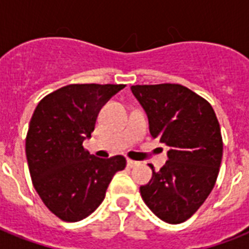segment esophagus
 <instances>
[{"label": "esophagus", "instance_id": "esophagus-1", "mask_svg": "<svg viewBox=\"0 0 249 249\" xmlns=\"http://www.w3.org/2000/svg\"><path fill=\"white\" fill-rule=\"evenodd\" d=\"M126 165H128L129 168H136V166L140 165V163H138V161H134V160L128 159V161H126Z\"/></svg>", "mask_w": 249, "mask_h": 249}]
</instances>
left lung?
Instances as JSON below:
<instances>
[{"mask_svg":"<svg viewBox=\"0 0 249 249\" xmlns=\"http://www.w3.org/2000/svg\"><path fill=\"white\" fill-rule=\"evenodd\" d=\"M147 115L152 138L168 147V161L140 187L148 208L168 224L193 216L216 183L222 137L216 113L204 98L178 84L133 85Z\"/></svg>","mask_w":249,"mask_h":249,"instance_id":"obj_1","label":"left lung"}]
</instances>
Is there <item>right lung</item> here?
Masks as SVG:
<instances>
[{
  "mask_svg": "<svg viewBox=\"0 0 249 249\" xmlns=\"http://www.w3.org/2000/svg\"><path fill=\"white\" fill-rule=\"evenodd\" d=\"M125 85L73 84L41 99L25 138L32 183L41 200L60 220L81 221L99 207L124 156L101 159L83 142L91 137L98 113Z\"/></svg>",
  "mask_w": 249,
  "mask_h": 249,
  "instance_id": "1",
  "label": "right lung"
}]
</instances>
